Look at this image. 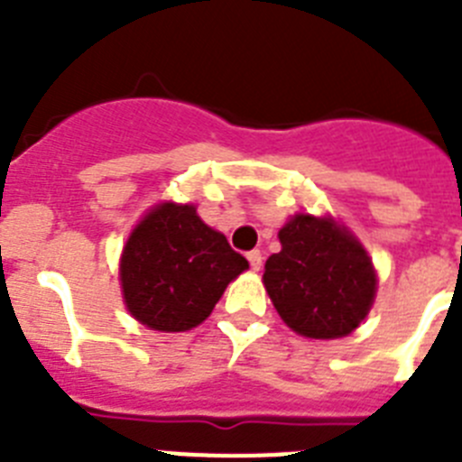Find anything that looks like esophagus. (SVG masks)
Masks as SVG:
<instances>
[{"instance_id": "34e87169", "label": "esophagus", "mask_w": 462, "mask_h": 462, "mask_svg": "<svg viewBox=\"0 0 462 462\" xmlns=\"http://www.w3.org/2000/svg\"><path fill=\"white\" fill-rule=\"evenodd\" d=\"M247 261H250L252 271H261V266H263V256H261L259 250L247 252Z\"/></svg>"}]
</instances>
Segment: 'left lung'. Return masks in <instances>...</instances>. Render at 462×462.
I'll list each match as a JSON object with an SVG mask.
<instances>
[{
  "label": "left lung",
  "mask_w": 462,
  "mask_h": 462,
  "mask_svg": "<svg viewBox=\"0 0 462 462\" xmlns=\"http://www.w3.org/2000/svg\"><path fill=\"white\" fill-rule=\"evenodd\" d=\"M263 284L298 336L336 340L358 328L374 303L377 273L356 236L333 217L298 212L277 234Z\"/></svg>",
  "instance_id": "8db88e82"
}]
</instances>
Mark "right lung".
<instances>
[{
	"label": "right lung",
	"instance_id": "obj_1",
	"mask_svg": "<svg viewBox=\"0 0 462 462\" xmlns=\"http://www.w3.org/2000/svg\"><path fill=\"white\" fill-rule=\"evenodd\" d=\"M250 263L189 203H159L136 224L120 259L122 296L136 321L180 333L210 317Z\"/></svg>",
	"mask_w": 462,
	"mask_h": 462
}]
</instances>
